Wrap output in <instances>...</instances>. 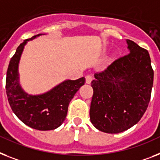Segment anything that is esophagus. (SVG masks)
Returning <instances> with one entry per match:
<instances>
[{"instance_id":"obj_1","label":"esophagus","mask_w":160,"mask_h":160,"mask_svg":"<svg viewBox=\"0 0 160 160\" xmlns=\"http://www.w3.org/2000/svg\"><path fill=\"white\" fill-rule=\"evenodd\" d=\"M92 76H91V75H87V76H86V83L90 84V83L92 82Z\"/></svg>"}]
</instances>
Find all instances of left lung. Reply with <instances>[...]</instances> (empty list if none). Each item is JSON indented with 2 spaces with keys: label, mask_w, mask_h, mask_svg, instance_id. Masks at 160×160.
Listing matches in <instances>:
<instances>
[{
  "label": "left lung",
  "mask_w": 160,
  "mask_h": 160,
  "mask_svg": "<svg viewBox=\"0 0 160 160\" xmlns=\"http://www.w3.org/2000/svg\"><path fill=\"white\" fill-rule=\"evenodd\" d=\"M128 55L95 73L90 119L99 131L119 133L139 122L150 100L154 81L149 52L126 40Z\"/></svg>",
  "instance_id": "8db88e82"
}]
</instances>
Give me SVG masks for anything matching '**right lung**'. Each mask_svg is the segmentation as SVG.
I'll return each mask as SVG.
<instances>
[{"label":"right lung","mask_w":160,"mask_h":160,"mask_svg":"<svg viewBox=\"0 0 160 160\" xmlns=\"http://www.w3.org/2000/svg\"><path fill=\"white\" fill-rule=\"evenodd\" d=\"M23 41L11 58L6 73V89L8 101L14 114L32 128L40 131L54 130L65 120L68 107L76 92L84 85L86 79H67L42 94H28L19 82L18 64L28 42L39 36Z\"/></svg>","instance_id":"right-lung-1"}]
</instances>
